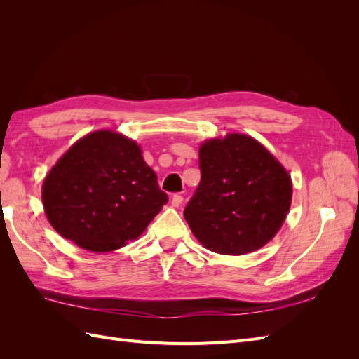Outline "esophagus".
<instances>
[{"label": "esophagus", "mask_w": 359, "mask_h": 359, "mask_svg": "<svg viewBox=\"0 0 359 359\" xmlns=\"http://www.w3.org/2000/svg\"><path fill=\"white\" fill-rule=\"evenodd\" d=\"M182 196H181V194H178V193H175V194H173V196H172V205L173 206H180L181 203H182Z\"/></svg>", "instance_id": "34e87169"}]
</instances>
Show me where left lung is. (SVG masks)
I'll return each mask as SVG.
<instances>
[{"instance_id":"left-lung-1","label":"left lung","mask_w":359,"mask_h":359,"mask_svg":"<svg viewBox=\"0 0 359 359\" xmlns=\"http://www.w3.org/2000/svg\"><path fill=\"white\" fill-rule=\"evenodd\" d=\"M199 168L184 217L202 245L240 256L273 240L290 208L292 181L264 145L238 133L205 140Z\"/></svg>"}]
</instances>
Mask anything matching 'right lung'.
Returning <instances> with one entry per match:
<instances>
[{
	"instance_id": "obj_1",
	"label": "right lung",
	"mask_w": 359,
	"mask_h": 359,
	"mask_svg": "<svg viewBox=\"0 0 359 359\" xmlns=\"http://www.w3.org/2000/svg\"><path fill=\"white\" fill-rule=\"evenodd\" d=\"M41 201L62 238L103 253L142 235L168 194L135 140L99 130L79 139L50 169Z\"/></svg>"
}]
</instances>
